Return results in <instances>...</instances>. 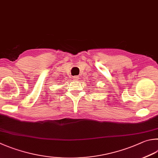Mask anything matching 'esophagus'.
Wrapping results in <instances>:
<instances>
[{"label": "esophagus", "mask_w": 158, "mask_h": 158, "mask_svg": "<svg viewBox=\"0 0 158 158\" xmlns=\"http://www.w3.org/2000/svg\"><path fill=\"white\" fill-rule=\"evenodd\" d=\"M78 79H79V77L78 76H74L73 77V80H78Z\"/></svg>", "instance_id": "34e87169"}]
</instances>
